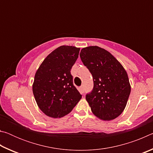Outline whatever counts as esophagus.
<instances>
[{
    "label": "esophagus",
    "instance_id": "34e87169",
    "mask_svg": "<svg viewBox=\"0 0 153 153\" xmlns=\"http://www.w3.org/2000/svg\"><path fill=\"white\" fill-rule=\"evenodd\" d=\"M80 90H81V92L82 93H84L85 89H84V85H82V86H80Z\"/></svg>",
    "mask_w": 153,
    "mask_h": 153
}]
</instances>
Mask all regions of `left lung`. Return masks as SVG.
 Segmentation results:
<instances>
[{
  "mask_svg": "<svg viewBox=\"0 0 153 153\" xmlns=\"http://www.w3.org/2000/svg\"><path fill=\"white\" fill-rule=\"evenodd\" d=\"M79 56L93 77V89L86 95L92 113L102 120H114L123 111L130 94L126 70L110 53L97 46L82 48Z\"/></svg>",
  "mask_w": 153,
  "mask_h": 153,
  "instance_id": "8db88e82",
  "label": "left lung"
}]
</instances>
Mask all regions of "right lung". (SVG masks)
<instances>
[{
	"label": "right lung",
	"instance_id": "right-lung-1",
	"mask_svg": "<svg viewBox=\"0 0 153 153\" xmlns=\"http://www.w3.org/2000/svg\"><path fill=\"white\" fill-rule=\"evenodd\" d=\"M79 53V48L61 46L46 56L36 71L33 94L40 110L49 117L67 115L82 98L70 72Z\"/></svg>",
	"mask_w": 153,
	"mask_h": 153
}]
</instances>
